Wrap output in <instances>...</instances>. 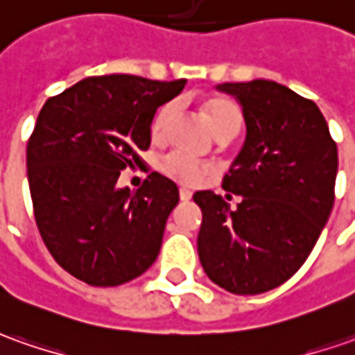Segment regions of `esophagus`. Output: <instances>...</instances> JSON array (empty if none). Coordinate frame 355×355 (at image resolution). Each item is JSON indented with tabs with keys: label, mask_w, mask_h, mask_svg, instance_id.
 <instances>
[{
	"label": "esophagus",
	"mask_w": 355,
	"mask_h": 355,
	"mask_svg": "<svg viewBox=\"0 0 355 355\" xmlns=\"http://www.w3.org/2000/svg\"><path fill=\"white\" fill-rule=\"evenodd\" d=\"M180 202H188V200H192V192H188V190H180Z\"/></svg>",
	"instance_id": "34e87169"
}]
</instances>
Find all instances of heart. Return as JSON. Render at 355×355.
Instances as JSON below:
<instances>
[{
	"label": "heart",
	"mask_w": 355,
	"mask_h": 355,
	"mask_svg": "<svg viewBox=\"0 0 355 355\" xmlns=\"http://www.w3.org/2000/svg\"><path fill=\"white\" fill-rule=\"evenodd\" d=\"M178 103H167L159 108V112L153 118L151 124V136L153 139H165L171 130V124L177 116ZM204 112L208 116L209 124L214 128V132L218 134V137H223L231 134V132H239L241 126V112L239 108L225 98H211L204 105ZM159 168L163 175H167L168 178H173L178 184L184 187H198L202 184L208 177H211L216 173L214 163L204 161V159H196L182 151H171L165 157L161 159Z\"/></svg>",
	"instance_id": "1"
}]
</instances>
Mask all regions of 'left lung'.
I'll list each match as a JSON object with an SVG mask.
<instances>
[{
	"instance_id": "left-lung-1",
	"label": "left lung",
	"mask_w": 355,
	"mask_h": 355,
	"mask_svg": "<svg viewBox=\"0 0 355 355\" xmlns=\"http://www.w3.org/2000/svg\"><path fill=\"white\" fill-rule=\"evenodd\" d=\"M218 89L241 103L247 124L221 184L243 198L231 209L211 190L194 194L198 257L219 288L257 295L288 282L311 254L334 206L338 149L319 107L286 85L254 79Z\"/></svg>"
}]
</instances>
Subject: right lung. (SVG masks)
<instances>
[{"label":"right lung","mask_w":355,"mask_h":355,"mask_svg":"<svg viewBox=\"0 0 355 355\" xmlns=\"http://www.w3.org/2000/svg\"><path fill=\"white\" fill-rule=\"evenodd\" d=\"M187 81L87 77L50 96L26 144L36 227L62 268L95 288L137 278L157 259L178 204L171 178L151 173L132 192L120 171L144 165L151 122Z\"/></svg>","instance_id":"right-lung-1"}]
</instances>
